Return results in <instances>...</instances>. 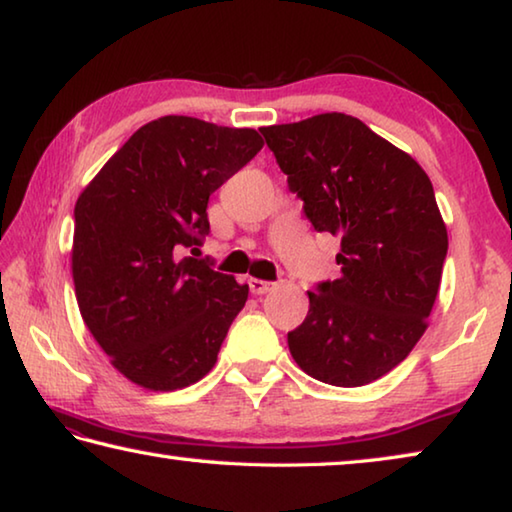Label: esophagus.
Here are the masks:
<instances>
[{
	"instance_id": "34e87169",
	"label": "esophagus",
	"mask_w": 512,
	"mask_h": 512,
	"mask_svg": "<svg viewBox=\"0 0 512 512\" xmlns=\"http://www.w3.org/2000/svg\"><path fill=\"white\" fill-rule=\"evenodd\" d=\"M248 287H250V293H255V296H264V293L275 289V282H266V280H257V277H250Z\"/></svg>"
}]
</instances>
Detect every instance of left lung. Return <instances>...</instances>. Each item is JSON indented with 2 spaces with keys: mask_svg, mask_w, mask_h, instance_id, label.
<instances>
[{
  "mask_svg": "<svg viewBox=\"0 0 512 512\" xmlns=\"http://www.w3.org/2000/svg\"><path fill=\"white\" fill-rule=\"evenodd\" d=\"M262 135L314 230L341 237V277L309 291L289 350L325 384H370L409 357L438 296L447 230L431 180L411 155L343 112Z\"/></svg>",
  "mask_w": 512,
  "mask_h": 512,
  "instance_id": "obj_1",
  "label": "left lung"
}]
</instances>
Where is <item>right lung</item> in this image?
Listing matches in <instances>:
<instances>
[{
    "label": "right lung",
    "instance_id": "right-lung-1",
    "mask_svg": "<svg viewBox=\"0 0 512 512\" xmlns=\"http://www.w3.org/2000/svg\"><path fill=\"white\" fill-rule=\"evenodd\" d=\"M253 128L169 115L131 135L74 207L81 316L137 386L176 391L216 363L248 284L201 253L207 201L262 151Z\"/></svg>",
    "mask_w": 512,
    "mask_h": 512
}]
</instances>
